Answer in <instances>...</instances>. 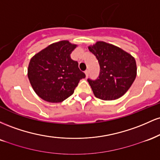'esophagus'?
I'll return each mask as SVG.
<instances>
[{"label":"esophagus","instance_id":"1","mask_svg":"<svg viewBox=\"0 0 160 160\" xmlns=\"http://www.w3.org/2000/svg\"><path fill=\"white\" fill-rule=\"evenodd\" d=\"M85 74H86V78H87V77L89 76V71H88V70H86V71H85Z\"/></svg>","mask_w":160,"mask_h":160}]
</instances>
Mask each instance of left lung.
<instances>
[{"label":"left lung","mask_w":160,"mask_h":160,"mask_svg":"<svg viewBox=\"0 0 160 160\" xmlns=\"http://www.w3.org/2000/svg\"><path fill=\"white\" fill-rule=\"evenodd\" d=\"M100 65L97 80L88 79L96 98L112 101L120 98L128 90L137 75L135 58L120 47L104 41L88 47Z\"/></svg>","instance_id":"obj_1"}]
</instances>
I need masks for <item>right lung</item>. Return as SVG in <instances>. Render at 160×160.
Wrapping results in <instances>:
<instances>
[{"label":"right lung","instance_id":"obj_1","mask_svg":"<svg viewBox=\"0 0 160 160\" xmlns=\"http://www.w3.org/2000/svg\"><path fill=\"white\" fill-rule=\"evenodd\" d=\"M78 47L68 40L53 43L31 58L28 77L36 94L48 102H62L74 93L86 75L71 53Z\"/></svg>","mask_w":160,"mask_h":160}]
</instances>
